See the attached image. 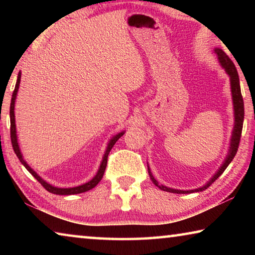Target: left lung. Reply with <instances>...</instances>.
<instances>
[{
    "label": "left lung",
    "instance_id": "8db88e82",
    "mask_svg": "<svg viewBox=\"0 0 255 255\" xmlns=\"http://www.w3.org/2000/svg\"><path fill=\"white\" fill-rule=\"evenodd\" d=\"M215 53L218 55V58L221 60L222 66L225 68L227 74L231 77V88H232V96H233V102H234V111H235V127L234 130H233V136H232V141H231V147H230V153H228L227 157L224 162L223 166L219 169V171L214 175V178L211 179L208 183L204 187H201L199 189H195V190H190V191H182V190H174V189H170L164 187V185H158V182L154 179V176L150 173V171L148 169V173L150 179H152L153 183L155 185H157L159 189L164 190V191H169L172 193H191V192H198V191H204L208 187H210L211 183H214L216 180H217L219 176L223 174V172L226 170V167L230 165V163L233 161V158L235 157V155L237 153V149H239V145H240V140H241V136H242V129H243V122H244V101H243V97H242L241 93V86H240V79H239V74H237L236 67L234 65V63L232 62L231 58L228 57L226 53H224L222 49H215Z\"/></svg>",
    "mask_w": 255,
    "mask_h": 255
}]
</instances>
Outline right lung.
Returning <instances> with one entry per match:
<instances>
[{
    "label": "right lung",
    "mask_w": 255,
    "mask_h": 255,
    "mask_svg": "<svg viewBox=\"0 0 255 255\" xmlns=\"http://www.w3.org/2000/svg\"><path fill=\"white\" fill-rule=\"evenodd\" d=\"M20 79H21V73L18 74V80H16V84H15V88H14V91L12 93V99H11V105H10V123H11V127H10V135H11V143H12V147H13V150L16 156L20 159V162L23 164L25 169H27L30 173L32 174V176L34 179H37L38 182H39L42 187H44L47 191H49L50 193H54V195H76V193H82V192H85V191H89V190H91L92 188L96 187V185L100 182L103 174H105V171H106V167H107V162H108V155H109V152L111 150V148L114 147V145L116 144V141H117L120 137L124 135V132H120L118 135H116L112 139L110 140L109 145H108L107 150H106V154H105V157L102 159V163L100 165V169H99L97 175L94 176V178L89 181L88 183H84L80 185V187H75V188H55L53 185H50L49 183L45 182L44 180H42L39 175H38L36 172H34L31 167H30L27 163L24 162V159L22 158V155L20 153V148H19V145H18V140H16V131H15V120H14V102H15V97H16V93H18V89H19V84H20Z\"/></svg>",
    "instance_id": "right-lung-1"
}]
</instances>
